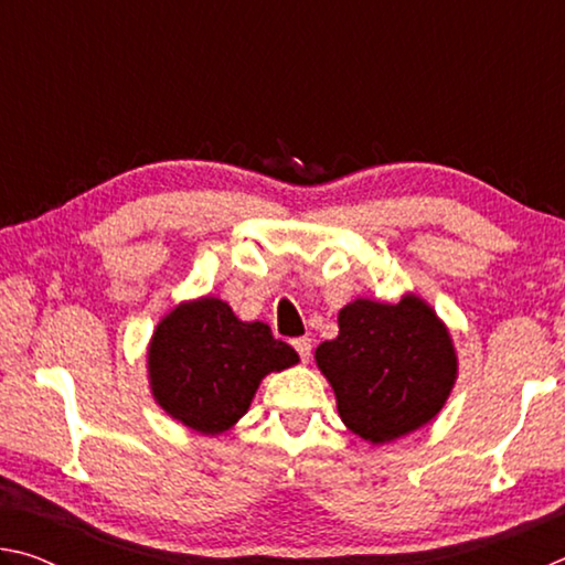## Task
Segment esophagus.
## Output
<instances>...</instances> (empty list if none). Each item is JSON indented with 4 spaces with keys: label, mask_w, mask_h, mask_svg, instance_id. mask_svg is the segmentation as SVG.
<instances>
[{
    "label": "esophagus",
    "mask_w": 565,
    "mask_h": 565,
    "mask_svg": "<svg viewBox=\"0 0 565 565\" xmlns=\"http://www.w3.org/2000/svg\"><path fill=\"white\" fill-rule=\"evenodd\" d=\"M294 349H296V353H299L303 363H309V359H311V349H313L311 339H306V337H303V339H294Z\"/></svg>",
    "instance_id": "34e87169"
}]
</instances>
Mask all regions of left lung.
Instances as JSON below:
<instances>
[{
	"instance_id": "left-lung-1",
	"label": "left lung",
	"mask_w": 565,
	"mask_h": 565,
	"mask_svg": "<svg viewBox=\"0 0 565 565\" xmlns=\"http://www.w3.org/2000/svg\"><path fill=\"white\" fill-rule=\"evenodd\" d=\"M317 366L349 431L384 446L431 424L458 379L451 333L431 303L356 299L339 311V337L319 343Z\"/></svg>"
}]
</instances>
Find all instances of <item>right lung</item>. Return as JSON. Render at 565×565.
<instances>
[{
	"instance_id": "add662e5",
	"label": "right lung",
	"mask_w": 565,
	"mask_h": 565,
	"mask_svg": "<svg viewBox=\"0 0 565 565\" xmlns=\"http://www.w3.org/2000/svg\"><path fill=\"white\" fill-rule=\"evenodd\" d=\"M299 363L269 323L242 321L216 296L181 301L161 317L147 351L149 388L179 424L218 436L242 418L271 371Z\"/></svg>"
}]
</instances>
